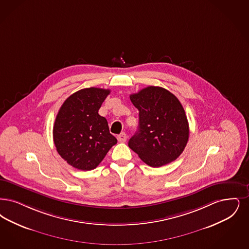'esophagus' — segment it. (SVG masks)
Wrapping results in <instances>:
<instances>
[{
  "mask_svg": "<svg viewBox=\"0 0 249 249\" xmlns=\"http://www.w3.org/2000/svg\"><path fill=\"white\" fill-rule=\"evenodd\" d=\"M127 138H128V136H127V134L125 132H121L120 135L118 136V140H119V142H125L127 141Z\"/></svg>",
  "mask_w": 249,
  "mask_h": 249,
  "instance_id": "obj_1",
  "label": "esophagus"
}]
</instances>
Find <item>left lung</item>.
Here are the masks:
<instances>
[{
	"label": "left lung",
	"mask_w": 249,
	"mask_h": 249,
	"mask_svg": "<svg viewBox=\"0 0 249 249\" xmlns=\"http://www.w3.org/2000/svg\"><path fill=\"white\" fill-rule=\"evenodd\" d=\"M139 110V127L129 147L153 168L177 160L189 139V124L178 98L162 87L149 86L129 95Z\"/></svg>",
	"instance_id": "obj_1"
}]
</instances>
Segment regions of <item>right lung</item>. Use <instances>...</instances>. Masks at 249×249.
<instances>
[{
	"mask_svg": "<svg viewBox=\"0 0 249 249\" xmlns=\"http://www.w3.org/2000/svg\"><path fill=\"white\" fill-rule=\"evenodd\" d=\"M110 89L86 88L71 94L54 121L53 142L61 158L80 170L95 169L118 141L98 114Z\"/></svg>",
	"mask_w": 249,
	"mask_h": 249,
	"instance_id": "1",
	"label": "right lung"
}]
</instances>
